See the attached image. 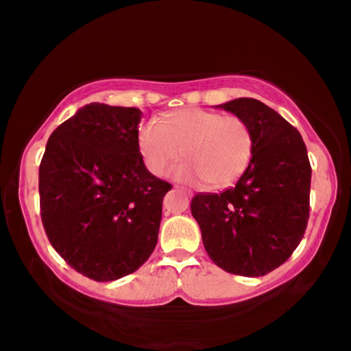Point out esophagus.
I'll return each mask as SVG.
<instances>
[{"label":"esophagus","instance_id":"34e87169","mask_svg":"<svg viewBox=\"0 0 351 351\" xmlns=\"http://www.w3.org/2000/svg\"><path fill=\"white\" fill-rule=\"evenodd\" d=\"M176 190H181V192L182 193H186V195H190V192H189V190H186V189H181V187H175Z\"/></svg>","mask_w":351,"mask_h":351}]
</instances>
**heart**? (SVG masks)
Returning <instances> with one entry per match:
<instances>
[{
  "mask_svg": "<svg viewBox=\"0 0 351 351\" xmlns=\"http://www.w3.org/2000/svg\"><path fill=\"white\" fill-rule=\"evenodd\" d=\"M138 148L145 167L161 176L184 156L175 175L181 181L204 180L209 187H228L245 173L254 152L252 130L245 119L203 108H182L159 123H144Z\"/></svg>",
  "mask_w": 351,
  "mask_h": 351,
  "instance_id": "b5f03b06",
  "label": "heart"
}]
</instances>
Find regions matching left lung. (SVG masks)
I'll return each instance as SVG.
<instances>
[{"mask_svg":"<svg viewBox=\"0 0 351 351\" xmlns=\"http://www.w3.org/2000/svg\"><path fill=\"white\" fill-rule=\"evenodd\" d=\"M217 108L247 122L252 158L235 187L198 193L190 209L213 263L230 274L265 276L283 265L304 239L311 186L305 142L257 99L240 97Z\"/></svg>","mask_w":351,"mask_h":351,"instance_id":"1","label":"left lung"}]
</instances>
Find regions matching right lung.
<instances>
[{"instance_id": "1", "label": "right lung", "mask_w": 351, "mask_h": 351, "mask_svg": "<svg viewBox=\"0 0 351 351\" xmlns=\"http://www.w3.org/2000/svg\"><path fill=\"white\" fill-rule=\"evenodd\" d=\"M142 111L93 102L58 125L38 171L47 239L85 277L117 280L158 243L171 186L147 170L138 148Z\"/></svg>"}]
</instances>
